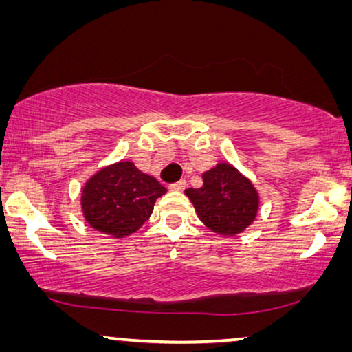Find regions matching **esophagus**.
Listing matches in <instances>:
<instances>
[{"label": "esophagus", "mask_w": 352, "mask_h": 352, "mask_svg": "<svg viewBox=\"0 0 352 352\" xmlns=\"http://www.w3.org/2000/svg\"><path fill=\"white\" fill-rule=\"evenodd\" d=\"M168 189L175 190V192H182V190L186 189V181L181 179V181L175 182V184H170V187H168Z\"/></svg>", "instance_id": "esophagus-1"}]
</instances>
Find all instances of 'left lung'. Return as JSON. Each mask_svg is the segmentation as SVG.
<instances>
[{
  "instance_id": "1",
  "label": "left lung",
  "mask_w": 352,
  "mask_h": 352,
  "mask_svg": "<svg viewBox=\"0 0 352 352\" xmlns=\"http://www.w3.org/2000/svg\"><path fill=\"white\" fill-rule=\"evenodd\" d=\"M201 179V187H190L184 194L211 232L232 237L253 224L259 208V194L247 176L230 163L219 162L205 171Z\"/></svg>"
}]
</instances>
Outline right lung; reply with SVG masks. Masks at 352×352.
I'll use <instances>...</instances> for the list:
<instances>
[{"label": "right lung", "mask_w": 352, "mask_h": 352, "mask_svg": "<svg viewBox=\"0 0 352 352\" xmlns=\"http://www.w3.org/2000/svg\"><path fill=\"white\" fill-rule=\"evenodd\" d=\"M166 194L155 177L129 160L102 166L81 187V213L89 228L115 239L141 229L158 197Z\"/></svg>", "instance_id": "obj_1"}]
</instances>
